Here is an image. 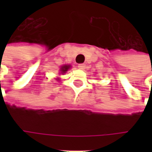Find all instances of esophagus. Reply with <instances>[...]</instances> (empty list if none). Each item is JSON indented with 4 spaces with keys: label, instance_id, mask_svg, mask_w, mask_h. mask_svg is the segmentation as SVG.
Segmentation results:
<instances>
[{
    "label": "esophagus",
    "instance_id": "esophagus-1",
    "mask_svg": "<svg viewBox=\"0 0 152 152\" xmlns=\"http://www.w3.org/2000/svg\"><path fill=\"white\" fill-rule=\"evenodd\" d=\"M78 68L80 70H84L85 68H86V65H85L84 63H80V64L78 65Z\"/></svg>",
    "mask_w": 152,
    "mask_h": 152
}]
</instances>
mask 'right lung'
<instances>
[{
    "mask_svg": "<svg viewBox=\"0 0 152 152\" xmlns=\"http://www.w3.org/2000/svg\"><path fill=\"white\" fill-rule=\"evenodd\" d=\"M70 66H67V65H65V66H62V68H61V72H63V73L65 72H66L67 70L69 69Z\"/></svg>",
    "mask_w": 152,
    "mask_h": 152,
    "instance_id": "obj_1",
    "label": "right lung"
}]
</instances>
